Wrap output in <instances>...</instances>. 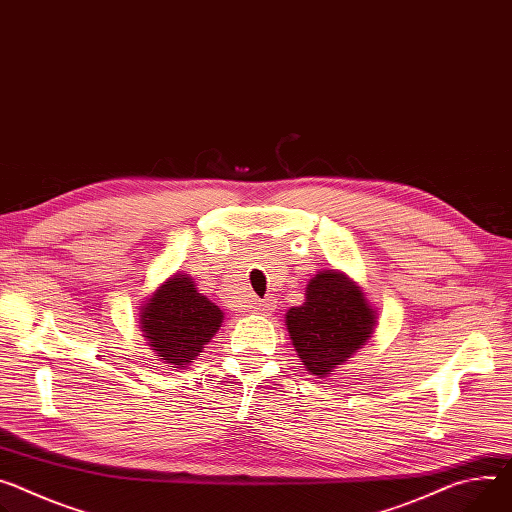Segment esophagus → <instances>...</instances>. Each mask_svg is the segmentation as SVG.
Here are the masks:
<instances>
[{
	"instance_id": "esophagus-1",
	"label": "esophagus",
	"mask_w": 512,
	"mask_h": 512,
	"mask_svg": "<svg viewBox=\"0 0 512 512\" xmlns=\"http://www.w3.org/2000/svg\"><path fill=\"white\" fill-rule=\"evenodd\" d=\"M275 310V300L273 298H265V300H259L255 304V312L257 314H271Z\"/></svg>"
}]
</instances>
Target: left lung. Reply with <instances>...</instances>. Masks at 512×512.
I'll return each instance as SVG.
<instances>
[{
  "label": "left lung",
  "instance_id": "1",
  "mask_svg": "<svg viewBox=\"0 0 512 512\" xmlns=\"http://www.w3.org/2000/svg\"><path fill=\"white\" fill-rule=\"evenodd\" d=\"M290 339L314 376L345 363L374 333L376 316L361 290L337 271H322L306 288V302L286 314Z\"/></svg>",
  "mask_w": 512,
  "mask_h": 512
}]
</instances>
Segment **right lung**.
Returning <instances> with one entry per match:
<instances>
[{"instance_id": "1", "label": "right lung", "mask_w": 512, "mask_h": 512, "mask_svg": "<svg viewBox=\"0 0 512 512\" xmlns=\"http://www.w3.org/2000/svg\"><path fill=\"white\" fill-rule=\"evenodd\" d=\"M220 322V308L198 294L194 282L183 275L167 280L141 312V329L151 347L161 359L181 367L202 353Z\"/></svg>"}]
</instances>
